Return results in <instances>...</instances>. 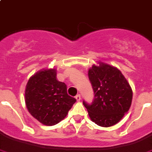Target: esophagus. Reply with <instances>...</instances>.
Instances as JSON below:
<instances>
[{
  "label": "esophagus",
  "instance_id": "obj_1",
  "mask_svg": "<svg viewBox=\"0 0 152 152\" xmlns=\"http://www.w3.org/2000/svg\"><path fill=\"white\" fill-rule=\"evenodd\" d=\"M76 100L77 102H80V100H81V96H80V94H78V95L76 96Z\"/></svg>",
  "mask_w": 152,
  "mask_h": 152
}]
</instances>
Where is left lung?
<instances>
[{"label": "left lung", "instance_id": "left-lung-1", "mask_svg": "<svg viewBox=\"0 0 152 152\" xmlns=\"http://www.w3.org/2000/svg\"><path fill=\"white\" fill-rule=\"evenodd\" d=\"M94 91L91 104L83 101L89 117L100 127L115 125L129 110L133 92L121 70L115 66L98 62L88 71Z\"/></svg>", "mask_w": 152, "mask_h": 152}]
</instances>
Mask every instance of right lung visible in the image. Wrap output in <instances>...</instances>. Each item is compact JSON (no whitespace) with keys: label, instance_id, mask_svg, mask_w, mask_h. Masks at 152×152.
<instances>
[{"label":"right lung","instance_id":"add662e5","mask_svg":"<svg viewBox=\"0 0 152 152\" xmlns=\"http://www.w3.org/2000/svg\"><path fill=\"white\" fill-rule=\"evenodd\" d=\"M25 101L30 114L41 124L52 126L67 116L75 98L67 94L64 83L57 80L56 69H42L29 78Z\"/></svg>","mask_w":152,"mask_h":152}]
</instances>
